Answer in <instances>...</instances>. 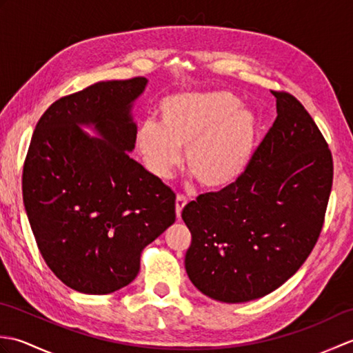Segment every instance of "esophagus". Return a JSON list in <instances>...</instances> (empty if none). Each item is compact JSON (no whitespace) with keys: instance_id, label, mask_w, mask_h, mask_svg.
<instances>
[{"instance_id":"obj_1","label":"esophagus","mask_w":353,"mask_h":353,"mask_svg":"<svg viewBox=\"0 0 353 353\" xmlns=\"http://www.w3.org/2000/svg\"><path fill=\"white\" fill-rule=\"evenodd\" d=\"M188 203V199L185 196H177L176 197V215L177 219H181V214H182V209Z\"/></svg>"}]
</instances>
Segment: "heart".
I'll return each mask as SVG.
<instances>
[{
    "label": "heart",
    "instance_id": "obj_1",
    "mask_svg": "<svg viewBox=\"0 0 353 353\" xmlns=\"http://www.w3.org/2000/svg\"><path fill=\"white\" fill-rule=\"evenodd\" d=\"M161 124L142 123L137 145L147 168L165 179L181 162L208 190L234 183L249 165L258 138V118L226 91L170 95L159 104Z\"/></svg>",
    "mask_w": 353,
    "mask_h": 353
}]
</instances>
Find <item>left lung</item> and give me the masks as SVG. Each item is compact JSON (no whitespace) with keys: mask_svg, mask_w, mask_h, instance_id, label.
Returning <instances> with one entry per match:
<instances>
[{"mask_svg":"<svg viewBox=\"0 0 353 353\" xmlns=\"http://www.w3.org/2000/svg\"><path fill=\"white\" fill-rule=\"evenodd\" d=\"M272 94L277 117L243 174L182 211L192 236L186 273L224 303L267 296L302 267L332 188V154L317 124L296 97Z\"/></svg>","mask_w":353,"mask_h":353,"instance_id":"1","label":"left lung"}]
</instances>
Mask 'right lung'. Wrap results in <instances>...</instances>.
<instances>
[{
	"label": "right lung",
	"instance_id": "add662e5",
	"mask_svg": "<svg viewBox=\"0 0 353 353\" xmlns=\"http://www.w3.org/2000/svg\"><path fill=\"white\" fill-rule=\"evenodd\" d=\"M147 83L99 81L62 97L30 142L22 197L36 244L51 272L85 294L129 285L142 250L176 220V194L129 154L138 132L132 106Z\"/></svg>",
	"mask_w": 353,
	"mask_h": 353
}]
</instances>
